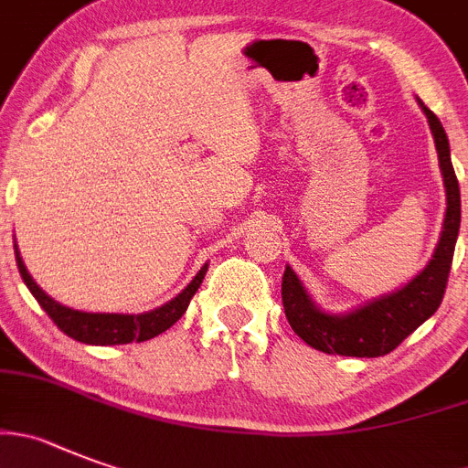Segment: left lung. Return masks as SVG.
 I'll return each mask as SVG.
<instances>
[{"instance_id":"left-lung-1","label":"left lung","mask_w":468,"mask_h":468,"mask_svg":"<svg viewBox=\"0 0 468 468\" xmlns=\"http://www.w3.org/2000/svg\"><path fill=\"white\" fill-rule=\"evenodd\" d=\"M420 106L430 120L431 134H434L441 174H443L445 199H448L443 231H441L434 255H431L430 264L409 285L364 303L346 315H332V313L320 311L308 297L306 287L302 285L297 273L285 267V273H282L285 318L294 334L306 341L311 348L329 355H346V357H380V355L392 353L424 320L431 318L443 302L457 234H460V183H457L455 169L450 162V144L443 125L427 106Z\"/></svg>"}]
</instances>
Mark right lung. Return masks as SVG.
<instances>
[{
    "label": "right lung",
    "mask_w": 468,
    "mask_h": 468,
    "mask_svg": "<svg viewBox=\"0 0 468 468\" xmlns=\"http://www.w3.org/2000/svg\"><path fill=\"white\" fill-rule=\"evenodd\" d=\"M16 262H18V271L20 276H23L25 285L29 287V292L34 294L38 306L48 313V318L58 324L59 332H64L67 336L76 338V341L80 343H90V346H120V343L132 341L141 343L157 336V334L166 332V329L174 323H178L183 313L187 311L190 299L195 297V292L199 290L201 281H204L206 276V269H208V264H204V267L199 269V273L190 281V285H187L178 297L166 302L165 306L155 308V311L139 313V315H120V313H83L74 311V308L69 306H62V303L50 299L48 294L34 282L27 267H25L23 257H20L18 246H16Z\"/></svg>",
    "instance_id": "1"
}]
</instances>
